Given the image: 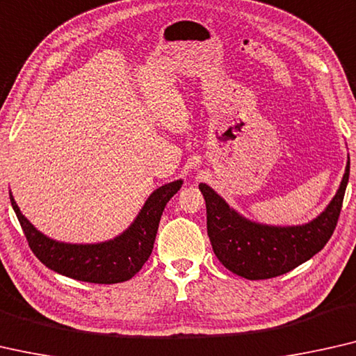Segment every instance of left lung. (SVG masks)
<instances>
[{
  "label": "left lung",
  "mask_w": 356,
  "mask_h": 356,
  "mask_svg": "<svg viewBox=\"0 0 356 356\" xmlns=\"http://www.w3.org/2000/svg\"><path fill=\"white\" fill-rule=\"evenodd\" d=\"M350 176V158L339 190L320 216L302 225H267L249 220L200 184L206 201L208 235L217 259L225 268L246 280L284 275L320 252L332 235L342 209Z\"/></svg>",
  "instance_id": "left-lung-1"
}]
</instances>
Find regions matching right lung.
Instances as JSON below:
<instances>
[{"instance_id":"add662e5","label":"right lung","mask_w":356,"mask_h":356,"mask_svg":"<svg viewBox=\"0 0 356 356\" xmlns=\"http://www.w3.org/2000/svg\"><path fill=\"white\" fill-rule=\"evenodd\" d=\"M182 179L164 184L148 196L134 222L118 236L102 243H63L46 236L20 212L13 193L10 204L36 257L63 277L86 283L113 284L131 280L150 257L164 206L182 187Z\"/></svg>"}]
</instances>
